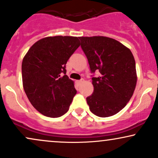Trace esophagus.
<instances>
[{
	"mask_svg": "<svg viewBox=\"0 0 158 158\" xmlns=\"http://www.w3.org/2000/svg\"><path fill=\"white\" fill-rule=\"evenodd\" d=\"M83 81H84V79H81L80 80H78V81H77V82L78 83V84H80V83L83 82Z\"/></svg>",
	"mask_w": 158,
	"mask_h": 158,
	"instance_id": "34e87169",
	"label": "esophagus"
}]
</instances>
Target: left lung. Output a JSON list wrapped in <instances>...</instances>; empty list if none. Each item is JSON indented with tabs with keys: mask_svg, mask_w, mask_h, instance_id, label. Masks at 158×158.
Returning <instances> with one entry per match:
<instances>
[{
	"mask_svg": "<svg viewBox=\"0 0 158 158\" xmlns=\"http://www.w3.org/2000/svg\"><path fill=\"white\" fill-rule=\"evenodd\" d=\"M81 48L93 73L94 90L86 98L90 111L109 117L121 111L136 86L135 61L132 52L118 41L106 37H81ZM96 73H100L97 77Z\"/></svg>",
	"mask_w": 158,
	"mask_h": 158,
	"instance_id": "obj_1",
	"label": "left lung"
}]
</instances>
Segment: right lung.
Here are the masks:
<instances>
[{"label":"right lung","instance_id":"right-lung-1","mask_svg":"<svg viewBox=\"0 0 158 158\" xmlns=\"http://www.w3.org/2000/svg\"><path fill=\"white\" fill-rule=\"evenodd\" d=\"M80 45L79 37H48L34 44L22 62L23 85L33 107L47 117L62 116L77 94L66 63Z\"/></svg>","mask_w":158,"mask_h":158}]
</instances>
